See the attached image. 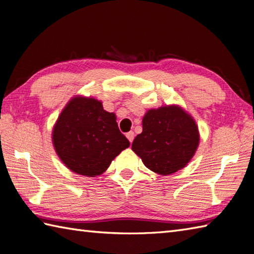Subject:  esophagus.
Wrapping results in <instances>:
<instances>
[{"label":"esophagus","mask_w":254,"mask_h":254,"mask_svg":"<svg viewBox=\"0 0 254 254\" xmlns=\"http://www.w3.org/2000/svg\"><path fill=\"white\" fill-rule=\"evenodd\" d=\"M134 132H132V131H130L128 133H127V139L128 141H130V143H132L133 142V139H134Z\"/></svg>","instance_id":"obj_1"}]
</instances>
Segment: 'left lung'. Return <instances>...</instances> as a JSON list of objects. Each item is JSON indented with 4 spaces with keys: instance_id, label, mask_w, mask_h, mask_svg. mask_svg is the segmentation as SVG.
<instances>
[{
    "instance_id": "8db88e82",
    "label": "left lung",
    "mask_w": 254,
    "mask_h": 254,
    "mask_svg": "<svg viewBox=\"0 0 254 254\" xmlns=\"http://www.w3.org/2000/svg\"><path fill=\"white\" fill-rule=\"evenodd\" d=\"M143 131L132 150L143 164L160 176L175 174L190 163L199 144L197 124L178 105L149 109L142 120Z\"/></svg>"
}]
</instances>
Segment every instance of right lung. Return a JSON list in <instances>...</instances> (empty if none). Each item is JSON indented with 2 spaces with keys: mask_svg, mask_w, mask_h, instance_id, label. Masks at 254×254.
<instances>
[{
  "mask_svg": "<svg viewBox=\"0 0 254 254\" xmlns=\"http://www.w3.org/2000/svg\"><path fill=\"white\" fill-rule=\"evenodd\" d=\"M56 153L67 168L85 177L99 176L130 142L117 117L93 97L77 95L61 111L52 130Z\"/></svg>",
  "mask_w": 254,
  "mask_h": 254,
  "instance_id": "1",
  "label": "right lung"
}]
</instances>
